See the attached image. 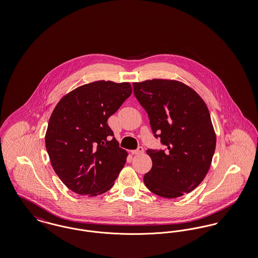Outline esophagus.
<instances>
[{
  "mask_svg": "<svg viewBox=\"0 0 258 258\" xmlns=\"http://www.w3.org/2000/svg\"><path fill=\"white\" fill-rule=\"evenodd\" d=\"M143 152H144L143 147H138L136 150L132 151V154H133V155H140V154H142Z\"/></svg>",
  "mask_w": 258,
  "mask_h": 258,
  "instance_id": "1",
  "label": "esophagus"
}]
</instances>
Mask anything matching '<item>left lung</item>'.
I'll use <instances>...</instances> for the list:
<instances>
[{
  "label": "left lung",
  "instance_id": "left-lung-1",
  "mask_svg": "<svg viewBox=\"0 0 258 258\" xmlns=\"http://www.w3.org/2000/svg\"><path fill=\"white\" fill-rule=\"evenodd\" d=\"M133 85L153 134L166 146L148 150L153 166L144 175V184L165 198L192 191L208 173L216 149L206 103L194 89L177 80L152 79Z\"/></svg>",
  "mask_w": 258,
  "mask_h": 258
}]
</instances>
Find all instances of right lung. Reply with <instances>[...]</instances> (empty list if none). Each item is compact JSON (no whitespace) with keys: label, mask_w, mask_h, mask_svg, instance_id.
<instances>
[{"label":"right lung","mask_w":258,"mask_h":258,"mask_svg":"<svg viewBox=\"0 0 258 258\" xmlns=\"http://www.w3.org/2000/svg\"><path fill=\"white\" fill-rule=\"evenodd\" d=\"M128 82L99 80L60 99L50 116L45 146L51 165L68 188L96 197L109 190L125 163L107 120L132 95Z\"/></svg>","instance_id":"1"}]
</instances>
